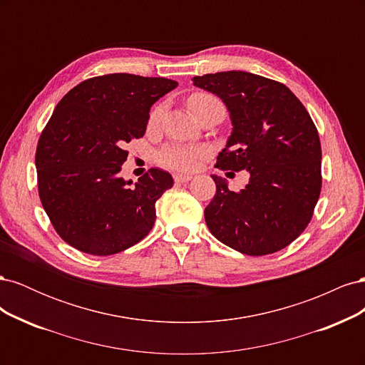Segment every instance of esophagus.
<instances>
[{"mask_svg":"<svg viewBox=\"0 0 365 365\" xmlns=\"http://www.w3.org/2000/svg\"><path fill=\"white\" fill-rule=\"evenodd\" d=\"M173 180H175V182H176V184H185V182L192 181V176H190V175H181V173H176V175H173Z\"/></svg>","mask_w":365,"mask_h":365,"instance_id":"obj_1","label":"esophagus"}]
</instances>
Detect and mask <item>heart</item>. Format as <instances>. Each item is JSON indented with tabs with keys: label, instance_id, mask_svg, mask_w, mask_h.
<instances>
[{
	"label": "heart",
	"instance_id": "heart-1",
	"mask_svg": "<svg viewBox=\"0 0 365 365\" xmlns=\"http://www.w3.org/2000/svg\"><path fill=\"white\" fill-rule=\"evenodd\" d=\"M212 96L208 94H195L189 98V106L193 103L204 101V98H208ZM163 114V108H155L150 113L149 117V123L155 125L158 123V120L161 118ZM205 155V149L200 146H192V145H168L161 148L157 152V161L161 164L163 168L173 169V170H193L200 160Z\"/></svg>",
	"mask_w": 365,
	"mask_h": 365
}]
</instances>
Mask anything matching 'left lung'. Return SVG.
Returning <instances> with one entry per match:
<instances>
[{"label": "left lung", "instance_id": "left-lung-1", "mask_svg": "<svg viewBox=\"0 0 365 365\" xmlns=\"http://www.w3.org/2000/svg\"><path fill=\"white\" fill-rule=\"evenodd\" d=\"M193 85L222 98L233 125L216 168L250 172L240 192L212 175L208 230L248 256L283 250L311 222L322 192V145L311 115L288 86L252 73L195 76Z\"/></svg>", "mask_w": 365, "mask_h": 365}]
</instances>
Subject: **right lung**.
Returning <instances> with one entry per match:
<instances>
[{"instance_id": "obj_1", "label": "right lung", "mask_w": 365, "mask_h": 365, "mask_svg": "<svg viewBox=\"0 0 365 365\" xmlns=\"http://www.w3.org/2000/svg\"><path fill=\"white\" fill-rule=\"evenodd\" d=\"M178 86L165 77L114 73L86 79L54 108L36 148L38 190L58 235L93 256H111L149 235L155 202L173 185L150 169L120 178L126 143L145 135L150 106Z\"/></svg>"}]
</instances>
